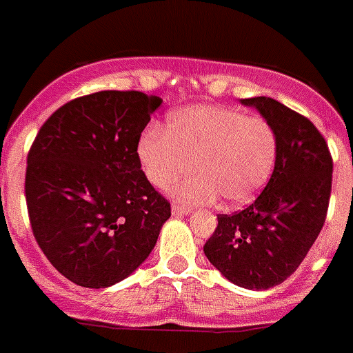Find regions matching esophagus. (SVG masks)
I'll return each instance as SVG.
<instances>
[{"label": "esophagus", "instance_id": "esophagus-1", "mask_svg": "<svg viewBox=\"0 0 353 353\" xmlns=\"http://www.w3.org/2000/svg\"><path fill=\"white\" fill-rule=\"evenodd\" d=\"M192 213V210L186 206H179V204H172V214L174 216H185V214Z\"/></svg>", "mask_w": 353, "mask_h": 353}]
</instances>
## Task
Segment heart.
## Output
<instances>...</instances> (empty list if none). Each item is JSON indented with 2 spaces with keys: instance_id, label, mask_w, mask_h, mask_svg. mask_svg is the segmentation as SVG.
<instances>
[{
  "instance_id": "heart-1",
  "label": "heart",
  "mask_w": 353,
  "mask_h": 353,
  "mask_svg": "<svg viewBox=\"0 0 353 353\" xmlns=\"http://www.w3.org/2000/svg\"><path fill=\"white\" fill-rule=\"evenodd\" d=\"M137 156L147 181L168 188L192 168L197 174L174 188L179 201L208 204L220 197L241 208L265 188L277 161V134L259 117L213 104H197L168 115L165 130L142 134Z\"/></svg>"
}]
</instances>
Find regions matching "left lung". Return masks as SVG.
Returning <instances> with one entry per match:
<instances>
[{"mask_svg":"<svg viewBox=\"0 0 353 353\" xmlns=\"http://www.w3.org/2000/svg\"><path fill=\"white\" fill-rule=\"evenodd\" d=\"M277 134V161L259 197L234 214H219L204 254L245 290H270L290 277L320 234L329 208L332 158L309 119L272 97L240 99Z\"/></svg>","mask_w":353,"mask_h":353,"instance_id":"obj_1","label":"left lung"}]
</instances>
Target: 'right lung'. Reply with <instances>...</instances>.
<instances>
[{
    "mask_svg": "<svg viewBox=\"0 0 353 353\" xmlns=\"http://www.w3.org/2000/svg\"><path fill=\"white\" fill-rule=\"evenodd\" d=\"M161 97L101 90L44 122L26 167V204L37 243L54 268L83 288L130 277L154 249L170 204L137 156Z\"/></svg>",
    "mask_w": 353,
    "mask_h": 353,
    "instance_id": "obj_1",
    "label": "right lung"
}]
</instances>
